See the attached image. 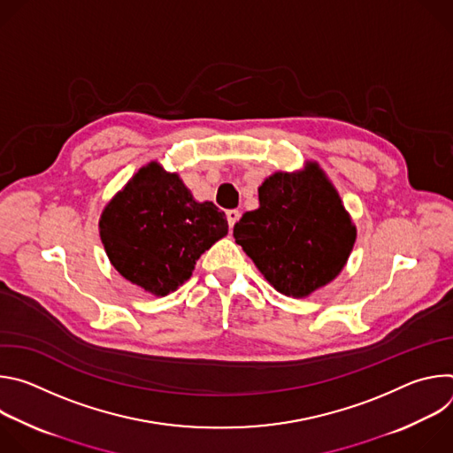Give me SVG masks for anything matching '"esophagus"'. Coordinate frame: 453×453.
I'll return each instance as SVG.
<instances>
[{
	"label": "esophagus",
	"mask_w": 453,
	"mask_h": 453,
	"mask_svg": "<svg viewBox=\"0 0 453 453\" xmlns=\"http://www.w3.org/2000/svg\"><path fill=\"white\" fill-rule=\"evenodd\" d=\"M240 215H242V213H240L238 210H229V211L226 213V217H227V222H229V227H231V229H233V226L240 220Z\"/></svg>",
	"instance_id": "34e87169"
}]
</instances>
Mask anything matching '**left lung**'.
I'll list each match as a JSON object with an SVG mask.
<instances>
[{"label":"left lung","mask_w":453,"mask_h":453,"mask_svg":"<svg viewBox=\"0 0 453 453\" xmlns=\"http://www.w3.org/2000/svg\"><path fill=\"white\" fill-rule=\"evenodd\" d=\"M260 208L243 213L233 236L285 296L304 297L330 283L355 243V227L317 165L278 172L260 189Z\"/></svg>","instance_id":"1"}]
</instances>
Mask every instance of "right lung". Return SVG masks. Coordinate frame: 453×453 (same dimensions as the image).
Returning a JSON list of instances; mask_svg holds the SVG:
<instances>
[{
	"mask_svg": "<svg viewBox=\"0 0 453 453\" xmlns=\"http://www.w3.org/2000/svg\"><path fill=\"white\" fill-rule=\"evenodd\" d=\"M226 234L224 211L193 201L179 175L156 163L128 180L100 219V238L114 269L157 296L189 280L201 254Z\"/></svg>",
	"mask_w": 453,
	"mask_h": 453,
	"instance_id": "add662e5",
	"label": "right lung"
}]
</instances>
